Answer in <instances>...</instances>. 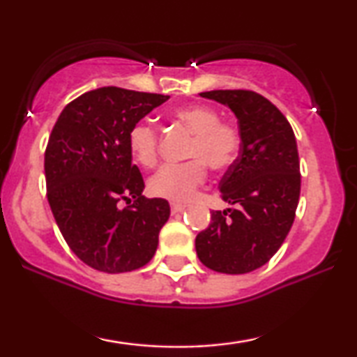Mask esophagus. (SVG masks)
<instances>
[{
  "label": "esophagus",
  "instance_id": "1",
  "mask_svg": "<svg viewBox=\"0 0 357 357\" xmlns=\"http://www.w3.org/2000/svg\"><path fill=\"white\" fill-rule=\"evenodd\" d=\"M185 208H187V206H185V204H182V203H170V209H172L174 214L183 211Z\"/></svg>",
  "mask_w": 357,
  "mask_h": 357
}]
</instances>
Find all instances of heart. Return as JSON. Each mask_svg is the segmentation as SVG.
Masks as SVG:
<instances>
[{"label":"heart","instance_id":"1","mask_svg":"<svg viewBox=\"0 0 357 357\" xmlns=\"http://www.w3.org/2000/svg\"><path fill=\"white\" fill-rule=\"evenodd\" d=\"M174 119L193 133L185 164H164L149 178V192L155 197L188 202L206 178V165L214 170L231 167L241 148V135L236 125L219 121V114L206 105H187L174 112ZM128 148L144 167L158 160V131L149 121H139L128 135Z\"/></svg>","mask_w":357,"mask_h":357}]
</instances>
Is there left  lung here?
Masks as SVG:
<instances>
[{
    "mask_svg": "<svg viewBox=\"0 0 357 357\" xmlns=\"http://www.w3.org/2000/svg\"><path fill=\"white\" fill-rule=\"evenodd\" d=\"M204 99L236 115L241 151L219 182L224 202L236 208L211 213L197 236L199 261L209 270L243 275L268 263L294 222L301 195L299 153L286 116L253 91H209Z\"/></svg>",
    "mask_w": 357,
    "mask_h": 357,
    "instance_id": "left-lung-1",
    "label": "left lung"
}]
</instances>
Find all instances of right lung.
<instances>
[{"instance_id":"1","label":"right lung","mask_w":357,"mask_h":357,"mask_svg":"<svg viewBox=\"0 0 357 357\" xmlns=\"http://www.w3.org/2000/svg\"><path fill=\"white\" fill-rule=\"evenodd\" d=\"M169 96L99 87L68 104L45 151L47 198L75 255L97 271L126 273L148 265L169 202L143 197L131 164L130 130ZM123 199L134 204L120 210Z\"/></svg>"}]
</instances>
